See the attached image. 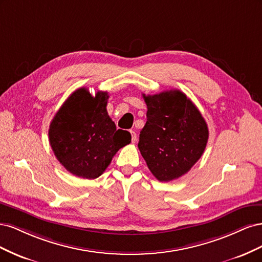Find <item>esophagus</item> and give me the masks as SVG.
I'll use <instances>...</instances> for the list:
<instances>
[{
    "label": "esophagus",
    "instance_id": "esophagus-1",
    "mask_svg": "<svg viewBox=\"0 0 262 262\" xmlns=\"http://www.w3.org/2000/svg\"><path fill=\"white\" fill-rule=\"evenodd\" d=\"M130 132H131V141H132V143H134V142H136V141L138 140L137 133L134 132V131H130Z\"/></svg>",
    "mask_w": 262,
    "mask_h": 262
}]
</instances>
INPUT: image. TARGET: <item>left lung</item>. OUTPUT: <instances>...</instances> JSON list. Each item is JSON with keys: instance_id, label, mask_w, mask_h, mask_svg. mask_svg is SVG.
Segmentation results:
<instances>
[{"instance_id": "8db88e82", "label": "left lung", "mask_w": 262, "mask_h": 262, "mask_svg": "<svg viewBox=\"0 0 262 262\" xmlns=\"http://www.w3.org/2000/svg\"><path fill=\"white\" fill-rule=\"evenodd\" d=\"M143 98L147 120L140 132V152L156 179H177L202 156L209 139L207 122L180 91L143 94Z\"/></svg>"}]
</instances>
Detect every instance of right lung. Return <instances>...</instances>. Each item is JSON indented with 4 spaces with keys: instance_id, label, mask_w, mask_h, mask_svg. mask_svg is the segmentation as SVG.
<instances>
[{
    "instance_id": "add662e5",
    "label": "right lung",
    "mask_w": 262,
    "mask_h": 262,
    "mask_svg": "<svg viewBox=\"0 0 262 262\" xmlns=\"http://www.w3.org/2000/svg\"><path fill=\"white\" fill-rule=\"evenodd\" d=\"M107 92L95 96L82 87L70 95L53 117L49 142L57 160L72 175L95 179L106 170L131 134L116 128L107 113Z\"/></svg>"
}]
</instances>
